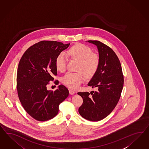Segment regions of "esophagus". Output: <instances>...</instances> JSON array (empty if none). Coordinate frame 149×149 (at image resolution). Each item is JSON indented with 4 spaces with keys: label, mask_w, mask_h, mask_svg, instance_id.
Segmentation results:
<instances>
[{
    "label": "esophagus",
    "mask_w": 149,
    "mask_h": 149,
    "mask_svg": "<svg viewBox=\"0 0 149 149\" xmlns=\"http://www.w3.org/2000/svg\"><path fill=\"white\" fill-rule=\"evenodd\" d=\"M69 93H70V94H71V95H73V94H74L75 93V91H74L72 89H69Z\"/></svg>",
    "instance_id": "esophagus-1"
}]
</instances>
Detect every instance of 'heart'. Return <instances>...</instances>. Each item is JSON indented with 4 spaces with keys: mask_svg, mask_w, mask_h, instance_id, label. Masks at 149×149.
<instances>
[{
    "mask_svg": "<svg viewBox=\"0 0 149 149\" xmlns=\"http://www.w3.org/2000/svg\"><path fill=\"white\" fill-rule=\"evenodd\" d=\"M67 55L72 59L78 61L77 71L68 72L63 78L62 82L72 89H77L85 80L86 77H90L97 72L99 65V57L86 45L82 44L74 45L69 49ZM66 57L63 53H61L56 59V67L58 70L64 72L66 69ZM83 73H82L81 72Z\"/></svg>",
    "mask_w": 149,
    "mask_h": 149,
    "instance_id": "1",
    "label": "heart"
}]
</instances>
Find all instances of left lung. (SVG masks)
Listing matches in <instances>:
<instances>
[{
    "label": "left lung",
    "instance_id": "left-lung-1",
    "mask_svg": "<svg viewBox=\"0 0 149 149\" xmlns=\"http://www.w3.org/2000/svg\"><path fill=\"white\" fill-rule=\"evenodd\" d=\"M88 42L97 46L100 62L88 84L96 91L77 93L83 99L79 112L88 120L97 121L108 116L116 107L123 88L124 76L120 61L112 49L98 40Z\"/></svg>",
    "mask_w": 149,
    "mask_h": 149
}]
</instances>
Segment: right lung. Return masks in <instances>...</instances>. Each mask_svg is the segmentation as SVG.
I'll list each match as a JSON object with an SVG mask.
<instances>
[{"label": "right lung", "instance_id": "add662e5", "mask_svg": "<svg viewBox=\"0 0 149 149\" xmlns=\"http://www.w3.org/2000/svg\"><path fill=\"white\" fill-rule=\"evenodd\" d=\"M70 43L43 40L29 48L20 58L17 73V89L21 104L33 118L40 121L55 117L58 107L68 97V89L58 86L48 91L47 86L56 76V59ZM58 84V81L54 82Z\"/></svg>", "mask_w": 149, "mask_h": 149}]
</instances>
